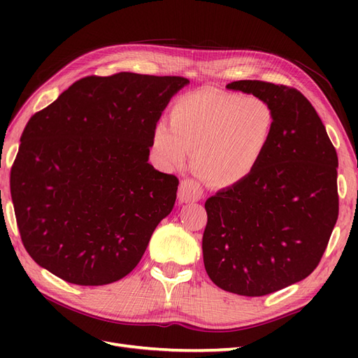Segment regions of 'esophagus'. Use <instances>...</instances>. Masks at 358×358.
I'll list each match as a JSON object with an SVG mask.
<instances>
[{"label":"esophagus","mask_w":358,"mask_h":358,"mask_svg":"<svg viewBox=\"0 0 358 358\" xmlns=\"http://www.w3.org/2000/svg\"><path fill=\"white\" fill-rule=\"evenodd\" d=\"M178 197L180 203H194L203 197V189L196 180L183 179L179 185Z\"/></svg>","instance_id":"obj_1"}]
</instances>
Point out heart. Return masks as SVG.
<instances>
[{
  "label": "heart",
  "mask_w": 358,
  "mask_h": 358,
  "mask_svg": "<svg viewBox=\"0 0 358 358\" xmlns=\"http://www.w3.org/2000/svg\"><path fill=\"white\" fill-rule=\"evenodd\" d=\"M275 125V110L259 96L194 91L173 104L170 125H155L152 152L164 169L182 167L191 152L192 169L204 182L234 187L262 162Z\"/></svg>",
  "instance_id": "b5f03b06"
}]
</instances>
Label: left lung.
<instances>
[{
    "label": "left lung",
    "mask_w": 358,
    "mask_h": 358,
    "mask_svg": "<svg viewBox=\"0 0 358 358\" xmlns=\"http://www.w3.org/2000/svg\"><path fill=\"white\" fill-rule=\"evenodd\" d=\"M229 90L264 99L275 133L251 176L206 200L203 262L215 285L258 297L309 276L339 215L338 154L296 88L237 80Z\"/></svg>",
    "instance_id": "8db88e82"
}]
</instances>
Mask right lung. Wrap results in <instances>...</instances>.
I'll list each match as a JSON object with an SVG mask.
<instances>
[{"instance_id":"obj_1","label":"right lung","mask_w":358,"mask_h":358,"mask_svg":"<svg viewBox=\"0 0 358 358\" xmlns=\"http://www.w3.org/2000/svg\"><path fill=\"white\" fill-rule=\"evenodd\" d=\"M189 80L88 76L28 121L10 173L20 239L34 262L76 285H106L142 259L179 180L150 166L154 128Z\"/></svg>"}]
</instances>
